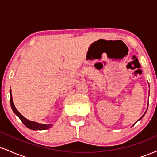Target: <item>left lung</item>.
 Instances as JSON below:
<instances>
[{
	"label": "left lung",
	"instance_id": "obj_1",
	"mask_svg": "<svg viewBox=\"0 0 157 157\" xmlns=\"http://www.w3.org/2000/svg\"><path fill=\"white\" fill-rule=\"evenodd\" d=\"M144 115H145V114H144ZM144 115H143V116H144ZM143 116H142V117H143ZM142 117H141V118H142Z\"/></svg>",
	"mask_w": 157,
	"mask_h": 157
}]
</instances>
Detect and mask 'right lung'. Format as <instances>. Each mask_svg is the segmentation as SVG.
I'll use <instances>...</instances> for the list:
<instances>
[{"instance_id":"right-lung-1","label":"right lung","mask_w":157,"mask_h":157,"mask_svg":"<svg viewBox=\"0 0 157 157\" xmlns=\"http://www.w3.org/2000/svg\"><path fill=\"white\" fill-rule=\"evenodd\" d=\"M10 94H11V91H10ZM10 104H11V107H12V110H13L14 113L17 115L18 117L21 119V122L24 124L25 126H26L28 128L31 129V130H46V129H48L51 128V126L52 125H44V124H40L37 123V122H32V121H29L27 119H26L24 117L22 116V115L20 113V112L16 109V108L15 107V105L13 103V100H12V94H11V98H10Z\"/></svg>"}]
</instances>
